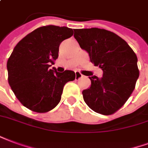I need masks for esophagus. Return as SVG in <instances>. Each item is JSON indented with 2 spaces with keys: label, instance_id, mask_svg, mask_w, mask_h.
<instances>
[{
  "label": "esophagus",
  "instance_id": "esophagus-1",
  "mask_svg": "<svg viewBox=\"0 0 148 148\" xmlns=\"http://www.w3.org/2000/svg\"><path fill=\"white\" fill-rule=\"evenodd\" d=\"M83 75L81 73H79V72H77V71H76L75 72V80H77V79H80L81 77H82Z\"/></svg>",
  "mask_w": 148,
  "mask_h": 148
}]
</instances>
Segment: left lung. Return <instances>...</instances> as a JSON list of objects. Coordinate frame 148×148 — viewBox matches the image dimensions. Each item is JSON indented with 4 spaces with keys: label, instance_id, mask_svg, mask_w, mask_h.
<instances>
[{
    "label": "left lung",
    "instance_id": "8db88e82",
    "mask_svg": "<svg viewBox=\"0 0 148 148\" xmlns=\"http://www.w3.org/2000/svg\"><path fill=\"white\" fill-rule=\"evenodd\" d=\"M74 38L89 55L90 61L103 72L89 77L90 88L83 98L96 113L110 115L125 104L139 77L137 57L127 42L114 33L99 28L74 29Z\"/></svg>",
    "mask_w": 148,
    "mask_h": 148
}]
</instances>
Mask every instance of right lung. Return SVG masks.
Returning <instances> with one entry per match:
<instances>
[{"label":"right lung","mask_w":148,"mask_h":148,"mask_svg":"<svg viewBox=\"0 0 148 148\" xmlns=\"http://www.w3.org/2000/svg\"><path fill=\"white\" fill-rule=\"evenodd\" d=\"M73 29L49 25L29 33L18 42L7 62L8 83L16 98L29 110L45 113L60 103L63 87L75 73H59L51 64L59 56L60 43Z\"/></svg>","instance_id":"obj_1"}]
</instances>
